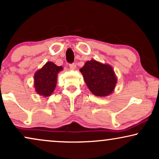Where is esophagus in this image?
<instances>
[{"instance_id":"esophagus-1","label":"esophagus","mask_w":159,"mask_h":159,"mask_svg":"<svg viewBox=\"0 0 159 159\" xmlns=\"http://www.w3.org/2000/svg\"><path fill=\"white\" fill-rule=\"evenodd\" d=\"M69 67H70V70H75L76 68V64L72 63V64L69 65Z\"/></svg>"}]
</instances>
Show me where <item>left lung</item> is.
Returning a JSON list of instances; mask_svg holds the SVG:
<instances>
[{"label": "left lung", "mask_w": 159, "mask_h": 159, "mask_svg": "<svg viewBox=\"0 0 159 159\" xmlns=\"http://www.w3.org/2000/svg\"><path fill=\"white\" fill-rule=\"evenodd\" d=\"M80 71L93 95L105 97L111 94L114 91L117 77L111 65L91 60L86 62Z\"/></svg>", "instance_id": "1"}]
</instances>
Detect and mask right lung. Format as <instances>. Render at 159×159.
<instances>
[{
	"label": "right lung",
	"mask_w": 159,
	"mask_h": 159,
	"mask_svg": "<svg viewBox=\"0 0 159 159\" xmlns=\"http://www.w3.org/2000/svg\"><path fill=\"white\" fill-rule=\"evenodd\" d=\"M63 70L53 62H47L34 75V87L38 94L48 97L52 95L57 85V74Z\"/></svg>",
	"instance_id": "add662e5"
}]
</instances>
